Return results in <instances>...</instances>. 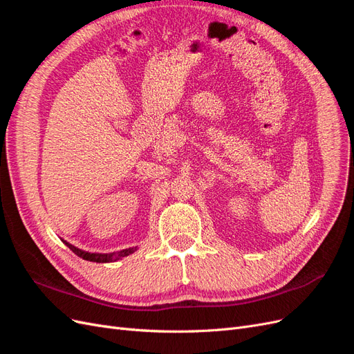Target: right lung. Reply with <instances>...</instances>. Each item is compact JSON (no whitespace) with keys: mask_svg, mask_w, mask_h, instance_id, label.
<instances>
[{"mask_svg":"<svg viewBox=\"0 0 354 354\" xmlns=\"http://www.w3.org/2000/svg\"><path fill=\"white\" fill-rule=\"evenodd\" d=\"M68 246L73 254H77L78 257H81L82 260L93 261V263H112V261L120 260V259H122V257H127V255H130L133 252V250H128V251H121L120 254H116V255H113V254H111V255L109 254H90V252H84L78 248H75V246H72V245H68Z\"/></svg>","mask_w":354,"mask_h":354,"instance_id":"obj_1","label":"right lung"}]
</instances>
